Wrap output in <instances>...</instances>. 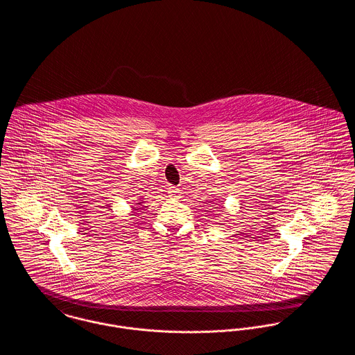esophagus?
I'll return each instance as SVG.
<instances>
[{"label":"esophagus","instance_id":"obj_1","mask_svg":"<svg viewBox=\"0 0 355 355\" xmlns=\"http://www.w3.org/2000/svg\"><path fill=\"white\" fill-rule=\"evenodd\" d=\"M168 193H169L170 198H180L181 197L180 189H177L174 186H170L169 189H168Z\"/></svg>","mask_w":355,"mask_h":355}]
</instances>
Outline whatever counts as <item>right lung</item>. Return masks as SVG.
Segmentation results:
<instances>
[{
	"label": "right lung",
	"mask_w": 355,
	"mask_h": 355,
	"mask_svg": "<svg viewBox=\"0 0 355 355\" xmlns=\"http://www.w3.org/2000/svg\"><path fill=\"white\" fill-rule=\"evenodd\" d=\"M138 200H139V201H138V202H137V205H138V206H139V205H142V203H144V200H141V198H138Z\"/></svg>",
	"instance_id": "add662e5"
}]
</instances>
